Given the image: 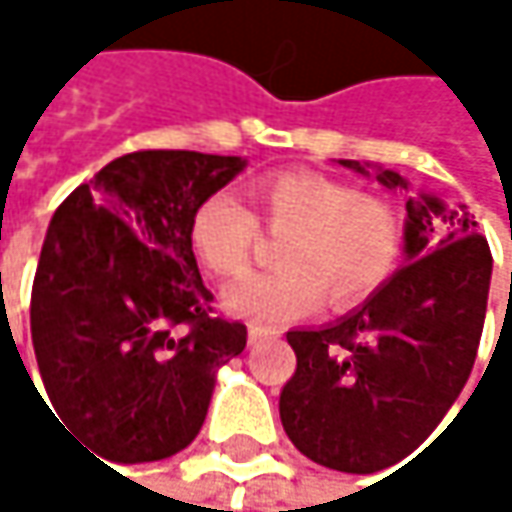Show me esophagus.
<instances>
[{
	"mask_svg": "<svg viewBox=\"0 0 512 512\" xmlns=\"http://www.w3.org/2000/svg\"><path fill=\"white\" fill-rule=\"evenodd\" d=\"M278 332L272 326H249V344H260L266 338H275Z\"/></svg>",
	"mask_w": 512,
	"mask_h": 512,
	"instance_id": "obj_1",
	"label": "esophagus"
}]
</instances>
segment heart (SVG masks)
<instances>
[{
    "label": "heart",
    "instance_id": "heart-1",
    "mask_svg": "<svg viewBox=\"0 0 512 512\" xmlns=\"http://www.w3.org/2000/svg\"><path fill=\"white\" fill-rule=\"evenodd\" d=\"M290 234L278 272L234 284L225 305L249 320L278 323L364 302L385 284L403 252V219L394 204L314 171H278L255 186V213L228 192L204 198L189 219V243L207 272L240 278L260 243Z\"/></svg>",
    "mask_w": 512,
    "mask_h": 512
}]
</instances>
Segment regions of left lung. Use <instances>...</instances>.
Instances as JSON below:
<instances>
[{"mask_svg":"<svg viewBox=\"0 0 512 512\" xmlns=\"http://www.w3.org/2000/svg\"><path fill=\"white\" fill-rule=\"evenodd\" d=\"M341 165L367 174L356 159ZM388 189L409 183L382 168ZM406 257L358 311L308 332H287L296 373L278 412L290 442L335 471L373 474L430 439L477 358L492 252L465 204L406 201Z\"/></svg>","mask_w":512,"mask_h":512,"instance_id":"left-lung-1","label":"left lung"}]
</instances>
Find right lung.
<instances>
[{
  "label": "right lung",
  "instance_id": "add662e5",
  "mask_svg": "<svg viewBox=\"0 0 512 512\" xmlns=\"http://www.w3.org/2000/svg\"><path fill=\"white\" fill-rule=\"evenodd\" d=\"M240 156L136 151L55 210L32 284V344L52 409L97 457L154 462L201 430L246 326L213 314L189 243L195 207Z\"/></svg>",
  "mask_w": 512,
  "mask_h": 512
}]
</instances>
